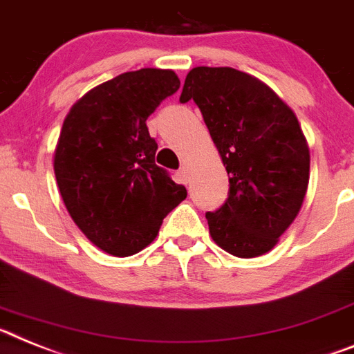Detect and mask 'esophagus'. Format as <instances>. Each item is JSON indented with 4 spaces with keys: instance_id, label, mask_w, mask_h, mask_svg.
Instances as JSON below:
<instances>
[{
    "instance_id": "1",
    "label": "esophagus",
    "mask_w": 354,
    "mask_h": 354,
    "mask_svg": "<svg viewBox=\"0 0 354 354\" xmlns=\"http://www.w3.org/2000/svg\"><path fill=\"white\" fill-rule=\"evenodd\" d=\"M176 178H178V181H180V183L187 185V183H189V169L181 167L180 171L176 173Z\"/></svg>"
}]
</instances>
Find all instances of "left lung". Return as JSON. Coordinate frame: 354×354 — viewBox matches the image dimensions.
<instances>
[{"label": "left lung", "instance_id": "left-lung-1", "mask_svg": "<svg viewBox=\"0 0 354 354\" xmlns=\"http://www.w3.org/2000/svg\"><path fill=\"white\" fill-rule=\"evenodd\" d=\"M199 106L230 194L208 212L210 235L239 258L269 253L305 201L310 149L294 110L262 80L233 67L189 71L180 101Z\"/></svg>", "mask_w": 354, "mask_h": 354}]
</instances>
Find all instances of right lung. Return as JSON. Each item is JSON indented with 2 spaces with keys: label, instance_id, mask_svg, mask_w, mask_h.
Wrapping results in <instances>:
<instances>
[{
  "label": "right lung",
  "instance_id": "1",
  "mask_svg": "<svg viewBox=\"0 0 354 354\" xmlns=\"http://www.w3.org/2000/svg\"><path fill=\"white\" fill-rule=\"evenodd\" d=\"M178 88L171 69L128 71L91 88L64 119L53 156L58 190L76 226L112 257L147 248L187 198L155 164L158 146L146 126Z\"/></svg>",
  "mask_w": 354,
  "mask_h": 354
}]
</instances>
